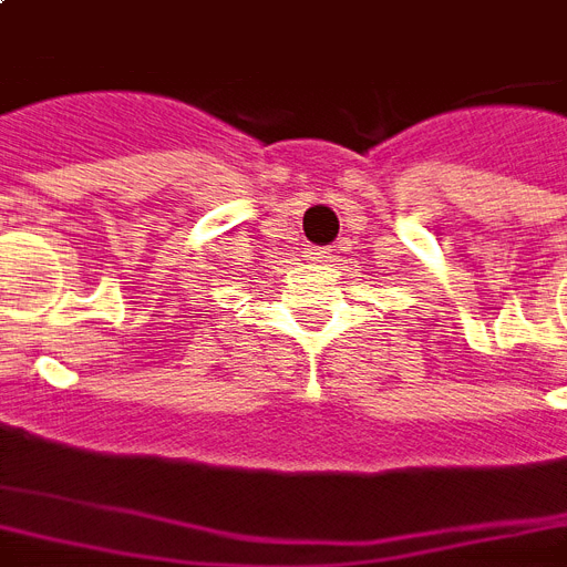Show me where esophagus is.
I'll list each match as a JSON object with an SVG mask.
<instances>
[{"label":"esophagus","instance_id":"34e87169","mask_svg":"<svg viewBox=\"0 0 567 567\" xmlns=\"http://www.w3.org/2000/svg\"><path fill=\"white\" fill-rule=\"evenodd\" d=\"M329 258H332V249H327V247L309 249V261H315V265H323V261H329Z\"/></svg>","mask_w":567,"mask_h":567}]
</instances>
